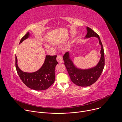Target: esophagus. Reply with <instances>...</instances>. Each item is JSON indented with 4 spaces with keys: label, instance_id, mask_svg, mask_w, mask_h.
<instances>
[{
    "label": "esophagus",
    "instance_id": "34e87169",
    "mask_svg": "<svg viewBox=\"0 0 122 122\" xmlns=\"http://www.w3.org/2000/svg\"><path fill=\"white\" fill-rule=\"evenodd\" d=\"M56 60L58 63H62L63 62V58L60 55H57Z\"/></svg>",
    "mask_w": 122,
    "mask_h": 122
}]
</instances>
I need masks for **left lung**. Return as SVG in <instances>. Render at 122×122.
Returning <instances> with one entry per match:
<instances>
[{
    "label": "left lung",
    "mask_w": 122,
    "mask_h": 122,
    "mask_svg": "<svg viewBox=\"0 0 122 122\" xmlns=\"http://www.w3.org/2000/svg\"><path fill=\"white\" fill-rule=\"evenodd\" d=\"M86 29L87 33L85 36V38L92 37L97 38L99 43L101 46V57L97 65L89 69H80L74 66L70 58L68 52H66L63 56L64 64L71 81L78 86L82 87L88 86L95 83L101 74L105 65L103 47L98 35L88 27H87Z\"/></svg>",
    "instance_id": "1"
}]
</instances>
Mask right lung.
Wrapping results in <instances>:
<instances>
[{"mask_svg": "<svg viewBox=\"0 0 122 122\" xmlns=\"http://www.w3.org/2000/svg\"><path fill=\"white\" fill-rule=\"evenodd\" d=\"M29 33L27 32L21 39L20 43L28 38ZM56 56H46L42 66L36 72L28 73L23 72L19 68L17 58L15 56L16 71L22 81L28 87L35 90L41 91L48 89L55 80V69L58 64Z\"/></svg>", "mask_w": 122, "mask_h": 122, "instance_id": "right-lung-1", "label": "right lung"}]
</instances>
